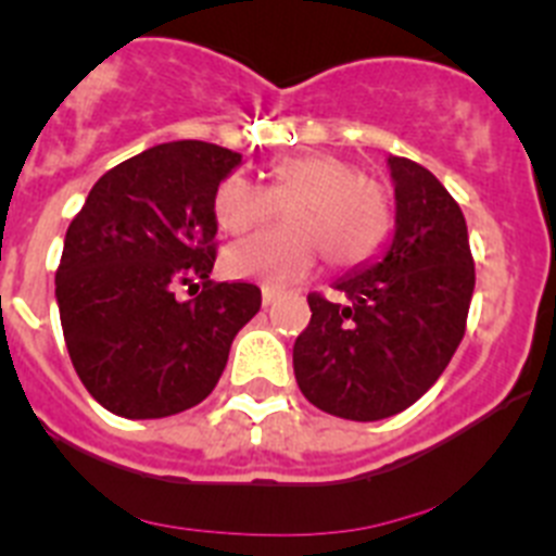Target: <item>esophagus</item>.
I'll list each match as a JSON object with an SVG mask.
<instances>
[{
    "instance_id": "34e87169",
    "label": "esophagus",
    "mask_w": 556,
    "mask_h": 556,
    "mask_svg": "<svg viewBox=\"0 0 556 556\" xmlns=\"http://www.w3.org/2000/svg\"><path fill=\"white\" fill-rule=\"evenodd\" d=\"M275 301H278V289L262 287V303H264V306H273Z\"/></svg>"
}]
</instances>
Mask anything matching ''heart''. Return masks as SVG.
Returning <instances> with one entry per match:
<instances>
[{"instance_id":"heart-1","label":"heart","mask_w":556,"mask_h":556,"mask_svg":"<svg viewBox=\"0 0 556 556\" xmlns=\"http://www.w3.org/2000/svg\"><path fill=\"white\" fill-rule=\"evenodd\" d=\"M283 203V228L225 250L223 264L233 278L287 287L308 275L320 250L333 267H353L376 253L390 228L384 191L328 152L273 161L269 186L233 172L217 186L214 217L228 233H244L273 219Z\"/></svg>"}]
</instances>
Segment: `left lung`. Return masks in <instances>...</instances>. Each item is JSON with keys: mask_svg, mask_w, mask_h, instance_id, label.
<instances>
[{"mask_svg": "<svg viewBox=\"0 0 556 556\" xmlns=\"http://www.w3.org/2000/svg\"><path fill=\"white\" fill-rule=\"evenodd\" d=\"M387 166L395 186L390 244L333 283L348 303L308 294L312 320L292 348L303 395L358 424L404 412L443 376L476 287L456 200L415 161L390 155Z\"/></svg>", "mask_w": 556, "mask_h": 556, "instance_id": "left-lung-1", "label": "left lung"}]
</instances>
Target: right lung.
<instances>
[{"label":"right lung","instance_id":"obj_1","mask_svg":"<svg viewBox=\"0 0 556 556\" xmlns=\"http://www.w3.org/2000/svg\"><path fill=\"white\" fill-rule=\"evenodd\" d=\"M239 164V152L205 141L155 144L105 172L68 225L55 273L63 339L113 415L152 420L205 401L262 308L253 283L208 278L214 194ZM194 280L199 298L178 302L179 283Z\"/></svg>","mask_w":556,"mask_h":556}]
</instances>
